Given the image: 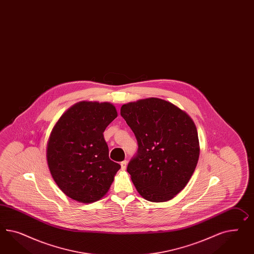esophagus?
Returning <instances> with one entry per match:
<instances>
[{
  "label": "esophagus",
  "instance_id": "34e87169",
  "mask_svg": "<svg viewBox=\"0 0 254 254\" xmlns=\"http://www.w3.org/2000/svg\"><path fill=\"white\" fill-rule=\"evenodd\" d=\"M121 169L123 170V171H125L126 169H127V162L125 160V161H123V162H121Z\"/></svg>",
  "mask_w": 254,
  "mask_h": 254
}]
</instances>
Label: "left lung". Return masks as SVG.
I'll return each mask as SVG.
<instances>
[{
    "mask_svg": "<svg viewBox=\"0 0 254 254\" xmlns=\"http://www.w3.org/2000/svg\"><path fill=\"white\" fill-rule=\"evenodd\" d=\"M120 114L138 145L127 169L137 192L153 202L173 199L185 188L198 164L199 137L193 120L158 98L124 104Z\"/></svg>",
    "mask_w": 254,
    "mask_h": 254,
    "instance_id": "left-lung-1",
    "label": "left lung"
}]
</instances>
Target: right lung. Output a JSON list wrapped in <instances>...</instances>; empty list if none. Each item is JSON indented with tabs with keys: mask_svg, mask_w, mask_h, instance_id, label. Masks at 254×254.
Wrapping results in <instances>:
<instances>
[{
	"mask_svg": "<svg viewBox=\"0 0 254 254\" xmlns=\"http://www.w3.org/2000/svg\"><path fill=\"white\" fill-rule=\"evenodd\" d=\"M117 117L110 103L80 102L55 124L47 143L51 175L66 196L83 203L102 199L120 165L111 161L103 132Z\"/></svg>",
	"mask_w": 254,
	"mask_h": 254,
	"instance_id": "obj_1",
	"label": "right lung"
}]
</instances>
